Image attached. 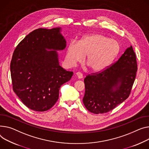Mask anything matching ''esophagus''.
Returning a JSON list of instances; mask_svg holds the SVG:
<instances>
[{"label": "esophagus", "mask_w": 149, "mask_h": 149, "mask_svg": "<svg viewBox=\"0 0 149 149\" xmlns=\"http://www.w3.org/2000/svg\"><path fill=\"white\" fill-rule=\"evenodd\" d=\"M75 75H76V77H77L78 79H81V78H83V74H82L81 73H80V72H77V73L75 74Z\"/></svg>", "instance_id": "1"}]
</instances>
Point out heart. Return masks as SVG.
<instances>
[{"instance_id": "1", "label": "heart", "mask_w": 149, "mask_h": 149, "mask_svg": "<svg viewBox=\"0 0 149 149\" xmlns=\"http://www.w3.org/2000/svg\"><path fill=\"white\" fill-rule=\"evenodd\" d=\"M119 49V44L115 39L102 34L93 33L84 36L78 43L74 41L69 43L65 61L68 65L74 66L81 62L86 56V62L91 71L98 72L111 64Z\"/></svg>"}]
</instances>
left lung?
I'll list each match as a JSON object with an SVG mask.
<instances>
[{
  "instance_id": "left-lung-1",
  "label": "left lung",
  "mask_w": 149,
  "mask_h": 149,
  "mask_svg": "<svg viewBox=\"0 0 149 149\" xmlns=\"http://www.w3.org/2000/svg\"><path fill=\"white\" fill-rule=\"evenodd\" d=\"M137 64L132 45L113 65L84 78V106L94 114L112 110L129 97L134 84Z\"/></svg>"
}]
</instances>
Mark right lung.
<instances>
[{"instance_id": "add662e5", "label": "right lung", "mask_w": 149, "mask_h": 149, "mask_svg": "<svg viewBox=\"0 0 149 149\" xmlns=\"http://www.w3.org/2000/svg\"><path fill=\"white\" fill-rule=\"evenodd\" d=\"M62 28L38 29L18 44L11 62L13 90L23 103L36 111L50 109L59 89L73 72L59 65L57 51L66 47Z\"/></svg>"}]
</instances>
